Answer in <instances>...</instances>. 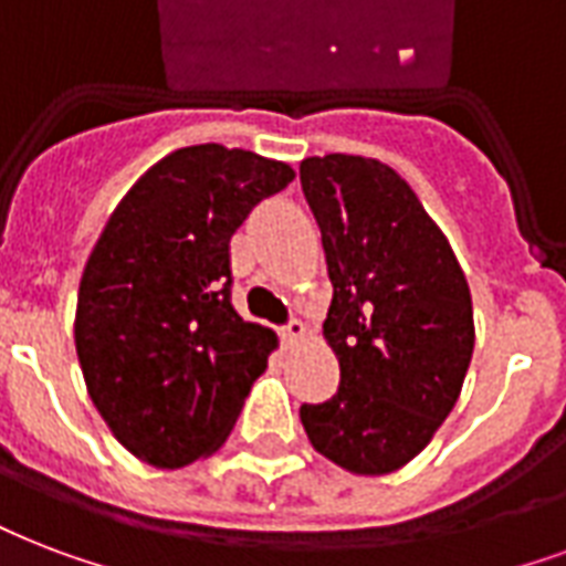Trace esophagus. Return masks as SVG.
I'll return each instance as SVG.
<instances>
[{
    "mask_svg": "<svg viewBox=\"0 0 566 566\" xmlns=\"http://www.w3.org/2000/svg\"><path fill=\"white\" fill-rule=\"evenodd\" d=\"M282 338H284V344H300V340L305 338V323H302V321H291L282 329Z\"/></svg>",
    "mask_w": 566,
    "mask_h": 566,
    "instance_id": "obj_1",
    "label": "esophagus"
}]
</instances>
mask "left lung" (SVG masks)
<instances>
[{
	"label": "left lung",
	"instance_id": "8db88e82",
	"mask_svg": "<svg viewBox=\"0 0 566 566\" xmlns=\"http://www.w3.org/2000/svg\"><path fill=\"white\" fill-rule=\"evenodd\" d=\"M300 180L335 291L323 338L340 365L338 395L302 403V427L347 472H398L460 398L474 350L469 282L391 166L326 154L302 159Z\"/></svg>",
	"mask_w": 566,
	"mask_h": 566
}]
</instances>
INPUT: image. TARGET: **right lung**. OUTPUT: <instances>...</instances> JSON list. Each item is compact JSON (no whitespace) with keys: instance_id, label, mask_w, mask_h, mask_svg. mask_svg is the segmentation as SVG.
Returning a JSON list of instances; mask_svg holds the SVG:
<instances>
[{"instance_id":"add662e5","label":"right lung","mask_w":566,"mask_h":566,"mask_svg":"<svg viewBox=\"0 0 566 566\" xmlns=\"http://www.w3.org/2000/svg\"><path fill=\"white\" fill-rule=\"evenodd\" d=\"M296 178L243 148L171 150L112 210L82 270L73 340L112 437L157 469L210 457L279 347L231 305L228 243Z\"/></svg>"}]
</instances>
